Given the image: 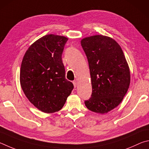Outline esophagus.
Here are the masks:
<instances>
[{"mask_svg": "<svg viewBox=\"0 0 149 149\" xmlns=\"http://www.w3.org/2000/svg\"><path fill=\"white\" fill-rule=\"evenodd\" d=\"M72 83H73V85H74V88H76L77 86V84H78V83H77V80H74V81H73L72 82Z\"/></svg>", "mask_w": 149, "mask_h": 149, "instance_id": "34e87169", "label": "esophagus"}]
</instances>
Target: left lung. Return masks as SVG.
<instances>
[{"label":"left lung","mask_w":149,"mask_h":149,"mask_svg":"<svg viewBox=\"0 0 149 149\" xmlns=\"http://www.w3.org/2000/svg\"><path fill=\"white\" fill-rule=\"evenodd\" d=\"M92 93L85 105L91 111L105 114L122 102L130 84V69L123 51L112 38L94 35L83 38Z\"/></svg>","instance_id":"1"}]
</instances>
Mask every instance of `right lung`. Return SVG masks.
I'll return each mask as SVG.
<instances>
[{
    "instance_id": "add662e5",
    "label": "right lung",
    "mask_w": 149,
    "mask_h": 149,
    "mask_svg": "<svg viewBox=\"0 0 149 149\" xmlns=\"http://www.w3.org/2000/svg\"><path fill=\"white\" fill-rule=\"evenodd\" d=\"M67 40L63 36H44L28 48L22 60L21 86L29 101L44 113L61 110L74 88L65 79L61 57Z\"/></svg>"
}]
</instances>
